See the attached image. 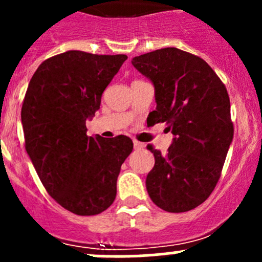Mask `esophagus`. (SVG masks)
<instances>
[{
	"mask_svg": "<svg viewBox=\"0 0 262 262\" xmlns=\"http://www.w3.org/2000/svg\"><path fill=\"white\" fill-rule=\"evenodd\" d=\"M133 146H134V148H136V149H142V148H144V144L141 143V142L136 141V139L133 141Z\"/></svg>",
	"mask_w": 262,
	"mask_h": 262,
	"instance_id": "34e87169",
	"label": "esophagus"
}]
</instances>
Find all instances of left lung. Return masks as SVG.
I'll use <instances>...</instances> for the list:
<instances>
[{"instance_id": "8db88e82", "label": "left lung", "mask_w": 262, "mask_h": 262, "mask_svg": "<svg viewBox=\"0 0 262 262\" xmlns=\"http://www.w3.org/2000/svg\"><path fill=\"white\" fill-rule=\"evenodd\" d=\"M132 63L155 84L150 123H166L175 136L166 155L147 147L155 156L148 195L166 212L194 209L212 194L233 139L226 86L203 58L178 48L153 50Z\"/></svg>"}]
</instances>
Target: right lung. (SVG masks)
Returning a JSON list of instances; mask_svg holds the SVG:
<instances>
[{
    "mask_svg": "<svg viewBox=\"0 0 262 262\" xmlns=\"http://www.w3.org/2000/svg\"><path fill=\"white\" fill-rule=\"evenodd\" d=\"M126 58L60 53L39 66L24 97L26 152L50 196L77 215H96L114 203L120 167L133 149L129 137H89L86 128Z\"/></svg>",
    "mask_w": 262,
    "mask_h": 262,
    "instance_id": "add662e5",
    "label": "right lung"
}]
</instances>
